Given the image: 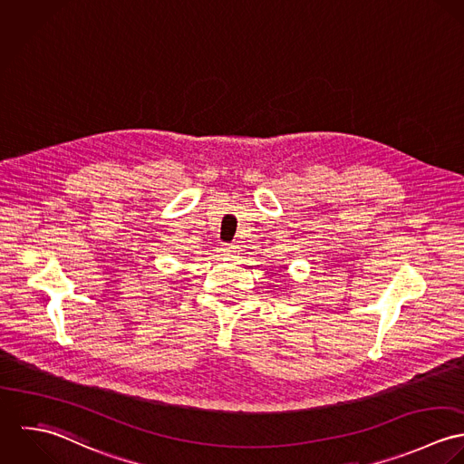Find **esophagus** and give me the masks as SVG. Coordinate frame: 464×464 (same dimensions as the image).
<instances>
[{"mask_svg":"<svg viewBox=\"0 0 464 464\" xmlns=\"http://www.w3.org/2000/svg\"><path fill=\"white\" fill-rule=\"evenodd\" d=\"M237 247L233 246V244H224V247H222V251H224V255H233V253H237L235 251Z\"/></svg>","mask_w":464,"mask_h":464,"instance_id":"1","label":"esophagus"}]
</instances>
